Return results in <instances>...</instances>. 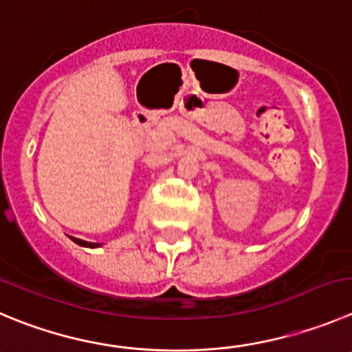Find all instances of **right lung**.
I'll use <instances>...</instances> for the list:
<instances>
[{
	"instance_id": "1",
	"label": "right lung",
	"mask_w": 352,
	"mask_h": 352,
	"mask_svg": "<svg viewBox=\"0 0 352 352\" xmlns=\"http://www.w3.org/2000/svg\"><path fill=\"white\" fill-rule=\"evenodd\" d=\"M71 239L74 243H76V245H80V246H87V248H98V246H100V243H90V241H83V239H78V238H72L71 236Z\"/></svg>"
}]
</instances>
